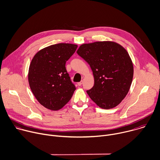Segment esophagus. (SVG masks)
Listing matches in <instances>:
<instances>
[{
    "label": "esophagus",
    "instance_id": "34e87169",
    "mask_svg": "<svg viewBox=\"0 0 160 160\" xmlns=\"http://www.w3.org/2000/svg\"><path fill=\"white\" fill-rule=\"evenodd\" d=\"M82 82H83V81H80V82H78V86H81V85H82Z\"/></svg>",
    "mask_w": 160,
    "mask_h": 160
}]
</instances>
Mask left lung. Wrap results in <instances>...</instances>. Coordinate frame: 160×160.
Masks as SVG:
<instances>
[{"label":"left lung","instance_id":"1","mask_svg":"<svg viewBox=\"0 0 160 160\" xmlns=\"http://www.w3.org/2000/svg\"><path fill=\"white\" fill-rule=\"evenodd\" d=\"M78 54L86 60L92 71L94 84L86 92L99 107L111 109L125 98L131 88L134 67L127 51L112 41L81 45Z\"/></svg>","mask_w":160,"mask_h":160}]
</instances>
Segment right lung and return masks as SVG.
I'll return each mask as SVG.
<instances>
[{"mask_svg": "<svg viewBox=\"0 0 160 160\" xmlns=\"http://www.w3.org/2000/svg\"><path fill=\"white\" fill-rule=\"evenodd\" d=\"M77 45L61 43L39 50L32 58L28 71L31 90L38 102L47 109L58 110L72 98L76 88L66 69Z\"/></svg>", "mask_w": 160, "mask_h": 160, "instance_id": "add662e5", "label": "right lung"}]
</instances>
